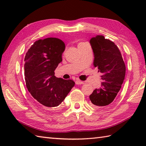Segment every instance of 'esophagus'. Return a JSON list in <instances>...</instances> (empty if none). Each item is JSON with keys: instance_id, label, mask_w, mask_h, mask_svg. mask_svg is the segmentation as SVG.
Here are the masks:
<instances>
[{"instance_id": "esophagus-1", "label": "esophagus", "mask_w": 146, "mask_h": 146, "mask_svg": "<svg viewBox=\"0 0 146 146\" xmlns=\"http://www.w3.org/2000/svg\"><path fill=\"white\" fill-rule=\"evenodd\" d=\"M75 83H76V85H82V84H84V82L81 81V80H78V79H77V80H76V82H75Z\"/></svg>"}]
</instances>
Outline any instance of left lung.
<instances>
[{"label": "left lung", "mask_w": 146, "mask_h": 146, "mask_svg": "<svg viewBox=\"0 0 146 146\" xmlns=\"http://www.w3.org/2000/svg\"><path fill=\"white\" fill-rule=\"evenodd\" d=\"M94 51V65L101 73V87L95 89L90 100L95 107L111 104L121 88L125 75V65L119 49L110 40L98 35L90 41Z\"/></svg>", "instance_id": "1"}]
</instances>
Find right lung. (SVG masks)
<instances>
[{
  "mask_svg": "<svg viewBox=\"0 0 146 146\" xmlns=\"http://www.w3.org/2000/svg\"><path fill=\"white\" fill-rule=\"evenodd\" d=\"M65 44L56 38L39 39L34 42L24 58L26 87L39 107L50 109L58 106L74 86L72 80L54 76V70L62 61Z\"/></svg>",
  "mask_w": 146,
  "mask_h": 146,
  "instance_id": "right-lung-1",
  "label": "right lung"
}]
</instances>
